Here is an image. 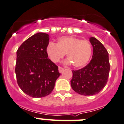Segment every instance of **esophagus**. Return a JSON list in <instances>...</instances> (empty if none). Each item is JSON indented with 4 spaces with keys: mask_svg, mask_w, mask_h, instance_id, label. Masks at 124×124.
Here are the masks:
<instances>
[{
    "mask_svg": "<svg viewBox=\"0 0 124 124\" xmlns=\"http://www.w3.org/2000/svg\"><path fill=\"white\" fill-rule=\"evenodd\" d=\"M63 70H64V69L63 68V67H59V72L60 73H62V72L63 71Z\"/></svg>",
    "mask_w": 124,
    "mask_h": 124,
    "instance_id": "34e87169",
    "label": "esophagus"
}]
</instances>
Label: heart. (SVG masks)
I'll use <instances>...</instances> for the list:
<instances>
[{"instance_id": "obj_1", "label": "heart", "mask_w": 124, "mask_h": 124, "mask_svg": "<svg viewBox=\"0 0 124 124\" xmlns=\"http://www.w3.org/2000/svg\"><path fill=\"white\" fill-rule=\"evenodd\" d=\"M47 54L53 62H59L65 54L68 63L76 68L82 67L89 62L92 55V44L88 40L75 37H62L57 44L50 42L47 47Z\"/></svg>"}]
</instances>
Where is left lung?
<instances>
[{"label": "left lung", "mask_w": 124, "mask_h": 124, "mask_svg": "<svg viewBox=\"0 0 124 124\" xmlns=\"http://www.w3.org/2000/svg\"><path fill=\"white\" fill-rule=\"evenodd\" d=\"M93 47L92 59L82 69L72 70L70 85L75 92L83 95H93L100 92L107 84L110 71L108 53L103 44L90 37Z\"/></svg>", "instance_id": "left-lung-1"}]
</instances>
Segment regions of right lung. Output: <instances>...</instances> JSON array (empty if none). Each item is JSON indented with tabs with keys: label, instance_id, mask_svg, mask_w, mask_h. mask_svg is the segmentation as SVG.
I'll return each mask as SVG.
<instances>
[{
	"label": "right lung",
	"instance_id": "1",
	"mask_svg": "<svg viewBox=\"0 0 124 124\" xmlns=\"http://www.w3.org/2000/svg\"><path fill=\"white\" fill-rule=\"evenodd\" d=\"M49 40L47 34L37 33L23 42L17 51L15 72L17 84L32 97L50 94L61 75L58 67L47 58Z\"/></svg>",
	"mask_w": 124,
	"mask_h": 124
}]
</instances>
